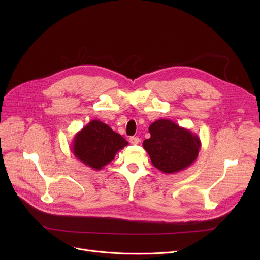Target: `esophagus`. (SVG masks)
I'll return each instance as SVG.
<instances>
[{
  "mask_svg": "<svg viewBox=\"0 0 260 260\" xmlns=\"http://www.w3.org/2000/svg\"><path fill=\"white\" fill-rule=\"evenodd\" d=\"M129 143H132V144H139L140 143V139L138 137H131L129 138Z\"/></svg>",
  "mask_w": 260,
  "mask_h": 260,
  "instance_id": "34e87169",
  "label": "esophagus"
}]
</instances>
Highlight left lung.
<instances>
[{"mask_svg":"<svg viewBox=\"0 0 260 260\" xmlns=\"http://www.w3.org/2000/svg\"><path fill=\"white\" fill-rule=\"evenodd\" d=\"M151 138L143 147L153 166L165 174L183 171L194 163L201 148L198 136L169 119H159L148 127Z\"/></svg>","mask_w":260,"mask_h":260,"instance_id":"1","label":"left lung"}]
</instances>
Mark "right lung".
Returning <instances> with one entry per match:
<instances>
[{
	"label": "right lung",
	"instance_id": "1",
	"mask_svg": "<svg viewBox=\"0 0 260 260\" xmlns=\"http://www.w3.org/2000/svg\"><path fill=\"white\" fill-rule=\"evenodd\" d=\"M128 142L100 120H91L73 140L72 149L75 157L85 166L101 170L113 161L117 152Z\"/></svg>",
	"mask_w": 260,
	"mask_h": 260
}]
</instances>
